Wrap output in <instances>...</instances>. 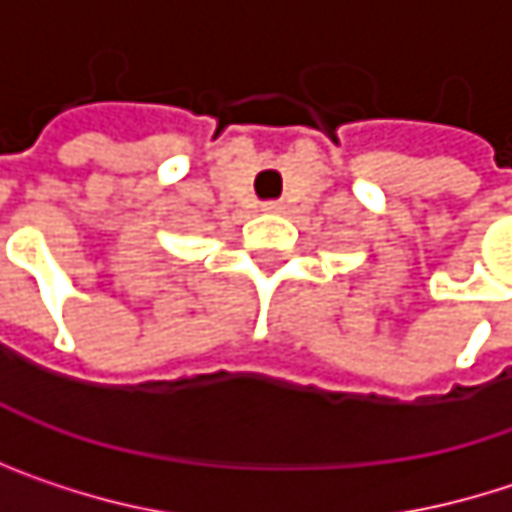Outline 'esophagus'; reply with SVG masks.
<instances>
[{
	"mask_svg": "<svg viewBox=\"0 0 512 512\" xmlns=\"http://www.w3.org/2000/svg\"><path fill=\"white\" fill-rule=\"evenodd\" d=\"M263 210H266V213H278V210H281V201H266Z\"/></svg>",
	"mask_w": 512,
	"mask_h": 512,
	"instance_id": "obj_1",
	"label": "esophagus"
}]
</instances>
